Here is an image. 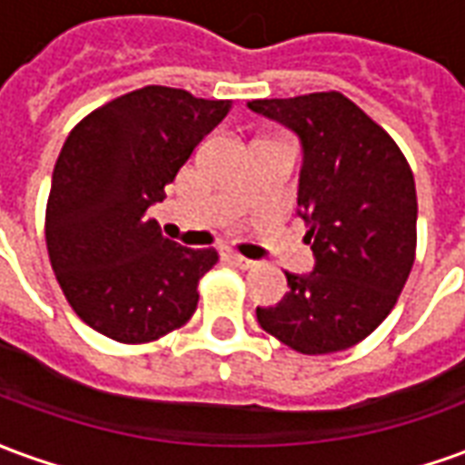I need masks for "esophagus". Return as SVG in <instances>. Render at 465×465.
<instances>
[{
	"instance_id": "esophagus-1",
	"label": "esophagus",
	"mask_w": 465,
	"mask_h": 465,
	"mask_svg": "<svg viewBox=\"0 0 465 465\" xmlns=\"http://www.w3.org/2000/svg\"><path fill=\"white\" fill-rule=\"evenodd\" d=\"M229 259H232L233 266H239V269H253L256 266V262H252V259H246V256H242V253H229Z\"/></svg>"
}]
</instances>
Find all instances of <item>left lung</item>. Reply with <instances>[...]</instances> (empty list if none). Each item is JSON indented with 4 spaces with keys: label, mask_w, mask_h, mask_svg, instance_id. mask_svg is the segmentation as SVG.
<instances>
[{
    "label": "left lung",
    "mask_w": 465,
    "mask_h": 465,
    "mask_svg": "<svg viewBox=\"0 0 465 465\" xmlns=\"http://www.w3.org/2000/svg\"><path fill=\"white\" fill-rule=\"evenodd\" d=\"M249 109L302 139L299 216L313 272L256 309L266 333L319 356L363 341L391 313L416 259V183L399 143L341 92L256 99Z\"/></svg>",
    "instance_id": "left-lung-1"
}]
</instances>
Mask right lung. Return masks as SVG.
Returning <instances> with one entry per match:
<instances>
[{
  "label": "right lung",
  "mask_w": 465,
  "mask_h": 465,
  "mask_svg": "<svg viewBox=\"0 0 465 465\" xmlns=\"http://www.w3.org/2000/svg\"><path fill=\"white\" fill-rule=\"evenodd\" d=\"M229 109L226 99L152 84L94 109L66 136L46 249L66 302L94 331L149 343L193 316L199 279L219 253L166 239L146 212Z\"/></svg>",
  "instance_id": "obj_1"
}]
</instances>
